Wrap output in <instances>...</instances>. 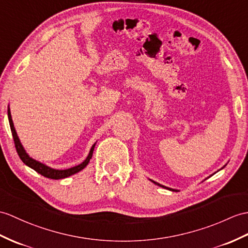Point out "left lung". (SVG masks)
<instances>
[{
	"instance_id": "1",
	"label": "left lung",
	"mask_w": 248,
	"mask_h": 248,
	"mask_svg": "<svg viewBox=\"0 0 248 248\" xmlns=\"http://www.w3.org/2000/svg\"><path fill=\"white\" fill-rule=\"evenodd\" d=\"M226 166V165H225ZM225 166H223L222 168L220 169V170H222L223 168H225ZM220 170H217V171H220ZM215 174V173H214ZM211 176V175H210ZM149 180H150V178H149ZM206 180V178H205ZM152 183H154L155 185H157V186H159V187H162V188H165V189H167V190H170V191H180V190H177V189H173V188H169V187H166V186H164V185H162V184H159V183H157V182H154V181H152V180H150Z\"/></svg>"
}]
</instances>
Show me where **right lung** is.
Instances as JSON below:
<instances>
[{"label": "right lung", "instance_id": "1", "mask_svg": "<svg viewBox=\"0 0 248 248\" xmlns=\"http://www.w3.org/2000/svg\"><path fill=\"white\" fill-rule=\"evenodd\" d=\"M7 114H8V120H9V125H10V130H11V133H13V137H14V141H15V145H16V152H18L20 158L22 159V162L24 163L26 166L30 167V168L33 169L38 173H40L41 175L47 177V178H51V180H61V178H65L71 176L73 174H76L78 173L79 171L83 170L88 164L90 163V160L93 156V151H94V148L96 146V142L94 143L93 146H92L91 150L89 152V155L86 156V158L83 160L81 164H79L77 166H74L72 168H68V169H54L51 168V167L45 165L41 162H39V160H36L34 158H32L31 156L28 155V153L26 152V150L23 147V145L21 143L20 138L16 134V128L14 125V122H13V118H11V113H10V108L8 106V110H7Z\"/></svg>", "mask_w": 248, "mask_h": 248}]
</instances>
